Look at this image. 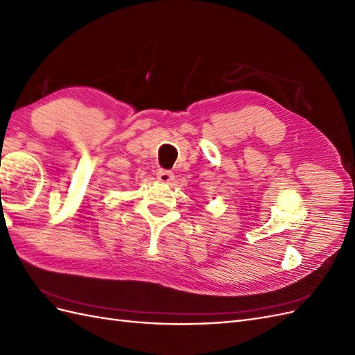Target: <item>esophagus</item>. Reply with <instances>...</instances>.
<instances>
[{
  "label": "esophagus",
  "instance_id": "1",
  "mask_svg": "<svg viewBox=\"0 0 355 355\" xmlns=\"http://www.w3.org/2000/svg\"><path fill=\"white\" fill-rule=\"evenodd\" d=\"M157 179H158L159 182H163V184H170V182L175 179V175L171 173L170 170L158 168V170H157Z\"/></svg>",
  "mask_w": 355,
  "mask_h": 355
}]
</instances>
